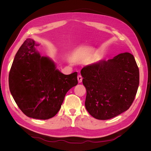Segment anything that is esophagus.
Masks as SVG:
<instances>
[{
  "label": "esophagus",
  "mask_w": 151,
  "mask_h": 151,
  "mask_svg": "<svg viewBox=\"0 0 151 151\" xmlns=\"http://www.w3.org/2000/svg\"><path fill=\"white\" fill-rule=\"evenodd\" d=\"M77 80H78L79 83H82V81H83V77H82V76L81 75H79L78 76H77Z\"/></svg>",
  "instance_id": "obj_1"
}]
</instances>
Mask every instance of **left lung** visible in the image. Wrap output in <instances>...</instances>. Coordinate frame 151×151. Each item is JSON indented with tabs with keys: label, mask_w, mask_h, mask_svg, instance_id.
<instances>
[{
	"label": "left lung",
	"mask_w": 151,
	"mask_h": 151,
	"mask_svg": "<svg viewBox=\"0 0 151 151\" xmlns=\"http://www.w3.org/2000/svg\"><path fill=\"white\" fill-rule=\"evenodd\" d=\"M86 89L85 106L98 120H108L127 111L132 105L139 85V70L130 53L101 60L81 71Z\"/></svg>",
	"instance_id": "1"
}]
</instances>
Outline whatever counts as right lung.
<instances>
[{
	"label": "right lung",
	"instance_id": "right-lung-1",
	"mask_svg": "<svg viewBox=\"0 0 151 151\" xmlns=\"http://www.w3.org/2000/svg\"><path fill=\"white\" fill-rule=\"evenodd\" d=\"M33 40L21 45L12 64L9 85L12 97L24 114L47 120L60 110L68 91L78 84L77 73L65 75L50 58L41 56Z\"/></svg>",
	"mask_w": 151,
	"mask_h": 151
}]
</instances>
